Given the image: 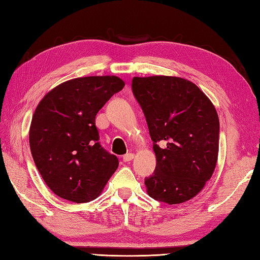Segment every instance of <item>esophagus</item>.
Listing matches in <instances>:
<instances>
[{"instance_id":"esophagus-1","label":"esophagus","mask_w":260,"mask_h":260,"mask_svg":"<svg viewBox=\"0 0 260 260\" xmlns=\"http://www.w3.org/2000/svg\"><path fill=\"white\" fill-rule=\"evenodd\" d=\"M134 157H135L134 153H127V154H125V155H124L123 159H124L125 162H131V161H133Z\"/></svg>"}]
</instances>
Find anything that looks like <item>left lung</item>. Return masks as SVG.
Segmentation results:
<instances>
[{"label": "left lung", "mask_w": 260, "mask_h": 260, "mask_svg": "<svg viewBox=\"0 0 260 260\" xmlns=\"http://www.w3.org/2000/svg\"><path fill=\"white\" fill-rule=\"evenodd\" d=\"M132 89L145 115L156 156L155 171L145 179L147 194L168 204L191 200L217 165V110L200 88L180 77H134Z\"/></svg>", "instance_id": "left-lung-1"}]
</instances>
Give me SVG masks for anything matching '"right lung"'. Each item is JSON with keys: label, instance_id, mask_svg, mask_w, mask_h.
<instances>
[{"label": "right lung", "instance_id": "add662e5", "mask_svg": "<svg viewBox=\"0 0 260 260\" xmlns=\"http://www.w3.org/2000/svg\"><path fill=\"white\" fill-rule=\"evenodd\" d=\"M125 82L116 76L70 79L45 95L32 116L30 150L43 181L76 203L96 199L118 168L99 144L96 115Z\"/></svg>", "mask_w": 260, "mask_h": 260}]
</instances>
